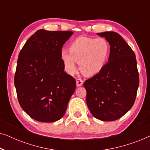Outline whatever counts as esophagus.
<instances>
[{
	"label": "esophagus",
	"mask_w": 150,
	"mask_h": 150,
	"mask_svg": "<svg viewBox=\"0 0 150 150\" xmlns=\"http://www.w3.org/2000/svg\"><path fill=\"white\" fill-rule=\"evenodd\" d=\"M76 85H77V87H81V86L83 85V80L81 79H76Z\"/></svg>",
	"instance_id": "1"
}]
</instances>
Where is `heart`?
Here are the masks:
<instances>
[{"mask_svg": "<svg viewBox=\"0 0 150 150\" xmlns=\"http://www.w3.org/2000/svg\"><path fill=\"white\" fill-rule=\"evenodd\" d=\"M109 52V45L104 39L80 37L70 43L69 50L61 51V59L69 74L77 71L76 63L80 62L84 73L93 75L103 68Z\"/></svg>", "mask_w": 150, "mask_h": 150, "instance_id": "b5f03b06", "label": "heart"}]
</instances>
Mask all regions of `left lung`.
Instances as JSON below:
<instances>
[{
	"label": "left lung",
	"instance_id": "1",
	"mask_svg": "<svg viewBox=\"0 0 150 150\" xmlns=\"http://www.w3.org/2000/svg\"><path fill=\"white\" fill-rule=\"evenodd\" d=\"M110 44L108 62L100 72L84 83L88 108L96 118L111 122L132 108L139 85L134 52L115 32L98 33Z\"/></svg>",
	"mask_w": 150,
	"mask_h": 150
}]
</instances>
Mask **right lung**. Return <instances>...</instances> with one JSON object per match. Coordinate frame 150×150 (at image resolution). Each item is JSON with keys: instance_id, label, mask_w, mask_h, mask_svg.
I'll list each match as a JSON object with an SVG mask.
<instances>
[{"instance_id": "1", "label": "right lung", "mask_w": 150, "mask_h": 150, "mask_svg": "<svg viewBox=\"0 0 150 150\" xmlns=\"http://www.w3.org/2000/svg\"><path fill=\"white\" fill-rule=\"evenodd\" d=\"M73 32L40 29L20 50L14 77L18 102L35 120L54 122L66 111L76 80L65 72L61 48Z\"/></svg>"}]
</instances>
